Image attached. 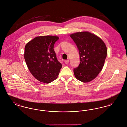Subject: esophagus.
<instances>
[{
  "instance_id": "1",
  "label": "esophagus",
  "mask_w": 127,
  "mask_h": 127,
  "mask_svg": "<svg viewBox=\"0 0 127 127\" xmlns=\"http://www.w3.org/2000/svg\"><path fill=\"white\" fill-rule=\"evenodd\" d=\"M64 62H65V64H68V62H69V61L68 60H65V61H64Z\"/></svg>"
}]
</instances>
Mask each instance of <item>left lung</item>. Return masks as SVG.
Wrapping results in <instances>:
<instances>
[{
	"label": "left lung",
	"mask_w": 127,
	"mask_h": 127,
	"mask_svg": "<svg viewBox=\"0 0 127 127\" xmlns=\"http://www.w3.org/2000/svg\"><path fill=\"white\" fill-rule=\"evenodd\" d=\"M78 48L79 66L73 70L76 78L86 83L97 77L102 69L107 55L105 44L98 36L84 31L70 35Z\"/></svg>",
	"instance_id": "obj_1"
}]
</instances>
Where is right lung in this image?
Masks as SVG:
<instances>
[{"label": "right lung", "mask_w": 127, "mask_h": 127, "mask_svg": "<svg viewBox=\"0 0 127 127\" xmlns=\"http://www.w3.org/2000/svg\"><path fill=\"white\" fill-rule=\"evenodd\" d=\"M59 37L53 36H36L25 47L24 59L31 74L45 83L58 78L62 64L58 61L54 50Z\"/></svg>", "instance_id": "obj_1"}]
</instances>
